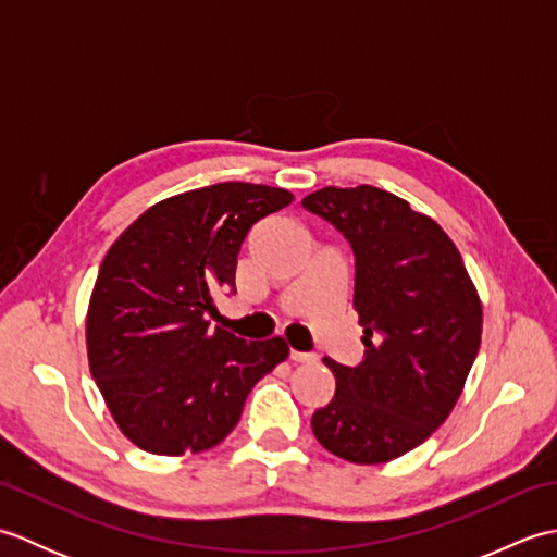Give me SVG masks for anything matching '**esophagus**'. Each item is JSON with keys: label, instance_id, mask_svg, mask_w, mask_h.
<instances>
[{"label": "esophagus", "instance_id": "1", "mask_svg": "<svg viewBox=\"0 0 557 557\" xmlns=\"http://www.w3.org/2000/svg\"><path fill=\"white\" fill-rule=\"evenodd\" d=\"M289 359H292L294 363H313L318 357H315V354H309V351L289 349Z\"/></svg>", "mask_w": 557, "mask_h": 557}]
</instances>
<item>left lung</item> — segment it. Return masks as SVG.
<instances>
[{
    "instance_id": "obj_1",
    "label": "left lung",
    "mask_w": 557,
    "mask_h": 557,
    "mask_svg": "<svg viewBox=\"0 0 557 557\" xmlns=\"http://www.w3.org/2000/svg\"><path fill=\"white\" fill-rule=\"evenodd\" d=\"M301 206L354 248L366 345L354 369L323 359L337 387L311 429L339 459L385 465L429 441L455 409L481 347L479 292L455 242L405 198L369 184L325 186Z\"/></svg>"
}]
</instances>
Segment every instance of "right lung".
<instances>
[{
  "label": "right lung",
  "instance_id": "right-lung-1",
  "mask_svg": "<svg viewBox=\"0 0 557 557\" xmlns=\"http://www.w3.org/2000/svg\"><path fill=\"white\" fill-rule=\"evenodd\" d=\"M287 188L224 182L150 206L104 256L86 313L90 373L136 447L180 457L220 445L253 385L289 357L282 337L210 330L234 289L248 230L289 206Z\"/></svg>",
  "mask_w": 557,
  "mask_h": 557
}]
</instances>
